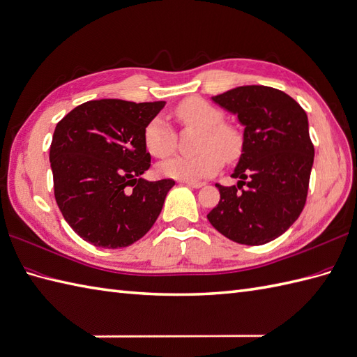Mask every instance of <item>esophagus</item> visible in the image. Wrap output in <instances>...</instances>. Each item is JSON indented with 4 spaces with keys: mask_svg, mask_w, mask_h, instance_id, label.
Returning a JSON list of instances; mask_svg holds the SVG:
<instances>
[{
    "mask_svg": "<svg viewBox=\"0 0 357 357\" xmlns=\"http://www.w3.org/2000/svg\"><path fill=\"white\" fill-rule=\"evenodd\" d=\"M182 182H184L185 185L192 187V188H202L205 185L204 182H197V181H182Z\"/></svg>",
    "mask_w": 357,
    "mask_h": 357,
    "instance_id": "34e87169",
    "label": "esophagus"
}]
</instances>
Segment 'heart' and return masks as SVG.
Instances as JSON below:
<instances>
[{
  "instance_id": "1",
  "label": "heart",
  "mask_w": 357,
  "mask_h": 357,
  "mask_svg": "<svg viewBox=\"0 0 357 357\" xmlns=\"http://www.w3.org/2000/svg\"><path fill=\"white\" fill-rule=\"evenodd\" d=\"M181 123L202 129V149L196 155H175L158 164L161 176L178 181H199L213 176L223 164V156L234 160L242 151V137L238 132L223 123V114L216 106L202 98L192 97L178 105L175 109ZM144 146L156 158H164L175 151L176 138L169 121L155 117L144 128Z\"/></svg>"
}]
</instances>
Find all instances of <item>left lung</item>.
I'll list each match as a JSON object with an SVG mask.
<instances>
[{"instance_id": "8db88e82", "label": "left lung", "mask_w": 357, "mask_h": 357, "mask_svg": "<svg viewBox=\"0 0 357 357\" xmlns=\"http://www.w3.org/2000/svg\"><path fill=\"white\" fill-rule=\"evenodd\" d=\"M211 100L245 129L231 175L237 185L216 184L220 201L206 218L236 243L264 245L286 233L304 208L314 156L307 114L283 91L261 85L237 86Z\"/></svg>"}]
</instances>
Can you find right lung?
I'll list each match as a JSON object with an SVG mask.
<instances>
[{
    "label": "right lung",
    "instance_id": "1",
    "mask_svg": "<svg viewBox=\"0 0 357 357\" xmlns=\"http://www.w3.org/2000/svg\"><path fill=\"white\" fill-rule=\"evenodd\" d=\"M164 105L102 98L79 105L57 123L50 147L54 197L85 242L126 248L158 219L175 181L149 182L141 175L151 167L144 128Z\"/></svg>",
    "mask_w": 357,
    "mask_h": 357
}]
</instances>
